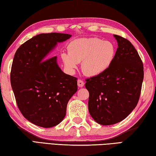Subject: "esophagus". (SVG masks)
I'll return each instance as SVG.
<instances>
[{
  "label": "esophagus",
  "instance_id": "obj_1",
  "mask_svg": "<svg viewBox=\"0 0 156 156\" xmlns=\"http://www.w3.org/2000/svg\"><path fill=\"white\" fill-rule=\"evenodd\" d=\"M84 82H83V80H80V79H78V86L79 87H82L84 86Z\"/></svg>",
  "mask_w": 156,
  "mask_h": 156
}]
</instances>
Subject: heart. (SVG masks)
<instances>
[{
    "instance_id": "1",
    "label": "heart",
    "mask_w": 156,
    "mask_h": 156,
    "mask_svg": "<svg viewBox=\"0 0 156 156\" xmlns=\"http://www.w3.org/2000/svg\"><path fill=\"white\" fill-rule=\"evenodd\" d=\"M69 53L62 55L65 66L74 71L82 61V70L88 76H96L105 72L115 55V47L110 41L98 38H79L70 42Z\"/></svg>"
}]
</instances>
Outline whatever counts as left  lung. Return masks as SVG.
<instances>
[{"mask_svg":"<svg viewBox=\"0 0 156 156\" xmlns=\"http://www.w3.org/2000/svg\"><path fill=\"white\" fill-rule=\"evenodd\" d=\"M117 51L111 66L101 74L86 79L88 111L101 125L120 122L135 108L144 77L141 57L127 39L114 35Z\"/></svg>","mask_w":156,"mask_h":156,"instance_id":"left-lung-1","label":"left lung"}]
</instances>
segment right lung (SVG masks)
<instances>
[{"instance_id": "add662e5", "label": "right lung", "mask_w": 156, "mask_h": 156, "mask_svg": "<svg viewBox=\"0 0 156 156\" xmlns=\"http://www.w3.org/2000/svg\"><path fill=\"white\" fill-rule=\"evenodd\" d=\"M62 33L41 34L18 48L11 70V84L18 108L27 120L43 128L59 124L67 105L78 90L77 78L62 72L57 57L47 55L71 37Z\"/></svg>"}]
</instances>
